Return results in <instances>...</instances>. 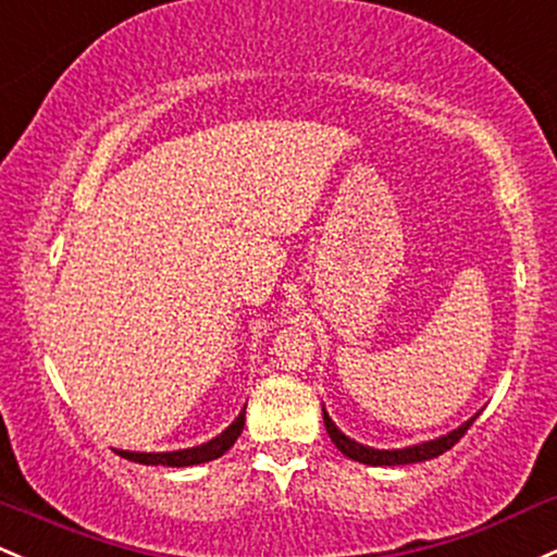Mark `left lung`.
Segmentation results:
<instances>
[{"label": "left lung", "mask_w": 557, "mask_h": 557, "mask_svg": "<svg viewBox=\"0 0 557 557\" xmlns=\"http://www.w3.org/2000/svg\"><path fill=\"white\" fill-rule=\"evenodd\" d=\"M322 420H325L330 442L344 451L348 460L364 462V466H409V462L433 460V457L444 455V451L455 447V444L466 436V431L473 425L475 418H470L468 423H462L460 428H455V431H449L447 436H438L433 438V442L414 444V447H405V449H372V447H364V444H357L354 438H348L344 431L335 428L333 420H330V414L325 412V407H322Z\"/></svg>", "instance_id": "left-lung-1"}]
</instances>
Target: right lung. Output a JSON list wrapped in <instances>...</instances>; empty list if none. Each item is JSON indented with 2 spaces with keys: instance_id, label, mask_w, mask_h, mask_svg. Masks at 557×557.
Listing matches in <instances>:
<instances>
[{
  "instance_id": "1",
  "label": "right lung",
  "mask_w": 557,
  "mask_h": 557,
  "mask_svg": "<svg viewBox=\"0 0 557 557\" xmlns=\"http://www.w3.org/2000/svg\"><path fill=\"white\" fill-rule=\"evenodd\" d=\"M243 425H246V409L235 418V423L230 428H224L216 438L211 442L200 444V447H189V449H180V451H126V449H115L121 457L126 460L139 462V466H169V468H189V466H200V462H209L222 457L232 444L237 442V436L243 433Z\"/></svg>"
}]
</instances>
